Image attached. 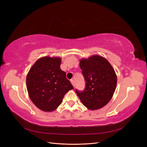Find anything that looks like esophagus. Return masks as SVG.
Returning a JSON list of instances; mask_svg holds the SVG:
<instances>
[{"label": "esophagus", "mask_w": 147, "mask_h": 147, "mask_svg": "<svg viewBox=\"0 0 147 147\" xmlns=\"http://www.w3.org/2000/svg\"><path fill=\"white\" fill-rule=\"evenodd\" d=\"M70 82H71V83H72V85L74 86H75V82H74V80H70Z\"/></svg>", "instance_id": "esophagus-1"}]
</instances>
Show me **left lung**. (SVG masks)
Instances as JSON below:
<instances>
[{"mask_svg":"<svg viewBox=\"0 0 147 147\" xmlns=\"http://www.w3.org/2000/svg\"><path fill=\"white\" fill-rule=\"evenodd\" d=\"M80 67L86 83L84 91L76 93L83 104L91 110L107 104L117 87V77L113 67L105 57L92 55L80 61Z\"/></svg>","mask_w":147,"mask_h":147,"instance_id":"1","label":"left lung"}]
</instances>
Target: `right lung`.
<instances>
[{
    "label": "right lung",
    "mask_w": 147,
    "mask_h": 147,
    "mask_svg": "<svg viewBox=\"0 0 147 147\" xmlns=\"http://www.w3.org/2000/svg\"><path fill=\"white\" fill-rule=\"evenodd\" d=\"M59 57L44 56L32 66L26 77L30 100L43 112H53L63 102L64 95L74 87L60 69Z\"/></svg>",
    "instance_id": "right-lung-1"
}]
</instances>
